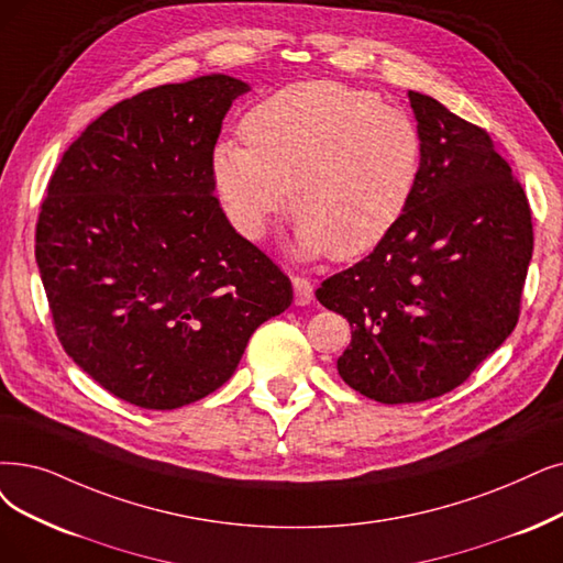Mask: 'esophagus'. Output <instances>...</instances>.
<instances>
[{
    "instance_id": "esophagus-1",
    "label": "esophagus",
    "mask_w": 563,
    "mask_h": 563,
    "mask_svg": "<svg viewBox=\"0 0 563 563\" xmlns=\"http://www.w3.org/2000/svg\"><path fill=\"white\" fill-rule=\"evenodd\" d=\"M290 282H294V298H296V305H300V307L309 305V302L313 300V286H311V282L305 279V277H294Z\"/></svg>"
}]
</instances>
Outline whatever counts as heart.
Instances as JSON below:
<instances>
[{
    "label": "heart",
    "mask_w": 563,
    "mask_h": 563,
    "mask_svg": "<svg viewBox=\"0 0 563 563\" xmlns=\"http://www.w3.org/2000/svg\"><path fill=\"white\" fill-rule=\"evenodd\" d=\"M246 148L223 141L212 177L235 229L261 240L286 208L296 252L357 258L384 242L416 194L422 141L407 112L334 80L288 85L246 112Z\"/></svg>",
    "instance_id": "obj_1"
}]
</instances>
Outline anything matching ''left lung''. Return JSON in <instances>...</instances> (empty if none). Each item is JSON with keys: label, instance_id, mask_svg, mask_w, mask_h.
<instances>
[{"label": "left lung", "instance_id": "8db88e82", "mask_svg": "<svg viewBox=\"0 0 563 563\" xmlns=\"http://www.w3.org/2000/svg\"><path fill=\"white\" fill-rule=\"evenodd\" d=\"M409 101L422 141L411 206L367 258L317 288L351 325L336 372L380 404L464 384L512 332L533 252L527 194L487 131L427 95Z\"/></svg>", "mask_w": 563, "mask_h": 563}]
</instances>
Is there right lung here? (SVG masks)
Here are the masks:
<instances>
[{
    "label": "right lung",
    "mask_w": 563,
    "mask_h": 563,
    "mask_svg": "<svg viewBox=\"0 0 563 563\" xmlns=\"http://www.w3.org/2000/svg\"><path fill=\"white\" fill-rule=\"evenodd\" d=\"M250 89L210 74L115 103L64 152L41 206L36 265L59 342L141 409L221 388L254 330L294 302L214 198L221 122Z\"/></svg>",
    "instance_id": "right-lung-1"
}]
</instances>
